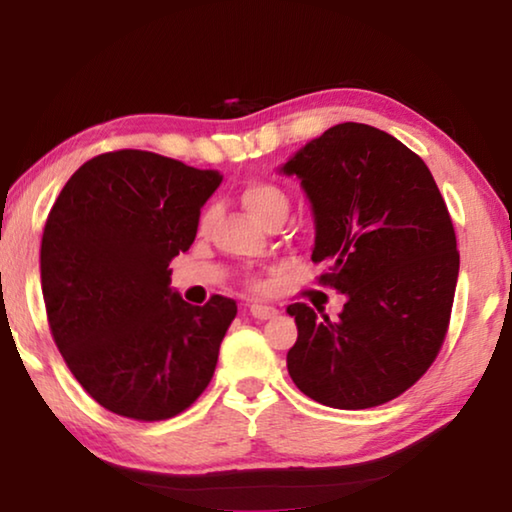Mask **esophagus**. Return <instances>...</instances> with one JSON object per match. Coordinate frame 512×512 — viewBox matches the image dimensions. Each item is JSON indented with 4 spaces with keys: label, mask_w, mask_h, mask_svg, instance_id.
Masks as SVG:
<instances>
[{
    "label": "esophagus",
    "mask_w": 512,
    "mask_h": 512,
    "mask_svg": "<svg viewBox=\"0 0 512 512\" xmlns=\"http://www.w3.org/2000/svg\"><path fill=\"white\" fill-rule=\"evenodd\" d=\"M248 314L253 316V318H257V320H268V318L277 316V309L266 307V305H250L248 307Z\"/></svg>",
    "instance_id": "34e87169"
}]
</instances>
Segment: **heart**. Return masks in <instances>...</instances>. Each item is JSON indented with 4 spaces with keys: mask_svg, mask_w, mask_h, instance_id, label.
Instances as JSON below:
<instances>
[{
    "mask_svg": "<svg viewBox=\"0 0 512 512\" xmlns=\"http://www.w3.org/2000/svg\"><path fill=\"white\" fill-rule=\"evenodd\" d=\"M239 201L257 221H262L264 225L273 223L275 219H287V214L291 210L289 194L284 192L280 185L268 183V180H250V183H246L239 189ZM212 221H214V210L212 207H207V210L201 214V230L210 228ZM250 287L262 289V282L253 280Z\"/></svg>",
    "mask_w": 512,
    "mask_h": 512,
    "instance_id": "heart-1",
    "label": "heart"
}]
</instances>
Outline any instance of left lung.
Listing matches in <instances>:
<instances>
[{
	"label": "left lung",
	"instance_id": "obj_1",
	"mask_svg": "<svg viewBox=\"0 0 512 512\" xmlns=\"http://www.w3.org/2000/svg\"><path fill=\"white\" fill-rule=\"evenodd\" d=\"M316 223L311 262L345 293L339 318L293 302L287 368L302 393L359 411L400 397L443 348L458 280L452 216L427 164L368 124H336L284 164Z\"/></svg>",
	"mask_w": 512,
	"mask_h": 512
}]
</instances>
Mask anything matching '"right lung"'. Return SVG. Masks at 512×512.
<instances>
[{
    "instance_id": "1",
    "label": "right lung",
    "mask_w": 512,
    "mask_h": 512,
    "mask_svg": "<svg viewBox=\"0 0 512 512\" xmlns=\"http://www.w3.org/2000/svg\"><path fill=\"white\" fill-rule=\"evenodd\" d=\"M219 185L216 171L121 149L76 169L51 207L40 246L49 329L103 409L167 420L210 384L237 302L189 305L169 287V262L194 244Z\"/></svg>"
}]
</instances>
